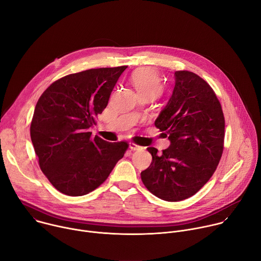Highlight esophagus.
Here are the masks:
<instances>
[{
	"label": "esophagus",
	"instance_id": "obj_1",
	"mask_svg": "<svg viewBox=\"0 0 261 261\" xmlns=\"http://www.w3.org/2000/svg\"><path fill=\"white\" fill-rule=\"evenodd\" d=\"M129 146H130V148H131L132 151H141V150H143L142 146H140V145H138V144H136L134 142H130Z\"/></svg>",
	"mask_w": 261,
	"mask_h": 261
}]
</instances>
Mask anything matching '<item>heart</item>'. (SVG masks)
I'll list each match as a JSON object with an SVG mask.
<instances>
[{
    "label": "heart",
    "mask_w": 261,
    "mask_h": 261,
    "mask_svg": "<svg viewBox=\"0 0 261 261\" xmlns=\"http://www.w3.org/2000/svg\"><path fill=\"white\" fill-rule=\"evenodd\" d=\"M131 82L139 94L158 95L162 91V82L157 74L151 69H139L135 71Z\"/></svg>",
    "instance_id": "b5f03b06"
}]
</instances>
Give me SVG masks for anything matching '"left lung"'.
Segmentation results:
<instances>
[{
    "instance_id": "left-lung-1",
    "label": "left lung",
    "mask_w": 261,
    "mask_h": 261,
    "mask_svg": "<svg viewBox=\"0 0 261 261\" xmlns=\"http://www.w3.org/2000/svg\"><path fill=\"white\" fill-rule=\"evenodd\" d=\"M172 95L155 121L170 145L140 175L147 190L166 201L197 193L215 172L223 153L225 120L210 85L189 71L174 72Z\"/></svg>"
}]
</instances>
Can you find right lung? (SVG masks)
Masks as SVG:
<instances>
[{
  "label": "right lung",
  "instance_id": "obj_1",
  "mask_svg": "<svg viewBox=\"0 0 261 261\" xmlns=\"http://www.w3.org/2000/svg\"><path fill=\"white\" fill-rule=\"evenodd\" d=\"M126 68L70 74L51 84L37 102L31 139L42 172L61 193L83 196L92 192L124 157L127 142L92 137L89 129Z\"/></svg>",
  "mask_w": 261,
  "mask_h": 261
}]
</instances>
